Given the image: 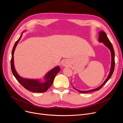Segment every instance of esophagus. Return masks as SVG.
Here are the masks:
<instances>
[{"mask_svg": "<svg viewBox=\"0 0 123 123\" xmlns=\"http://www.w3.org/2000/svg\"><path fill=\"white\" fill-rule=\"evenodd\" d=\"M68 65V63H67V61H64L62 63V65L63 66H67Z\"/></svg>", "mask_w": 123, "mask_h": 123, "instance_id": "34e87169", "label": "esophagus"}]
</instances>
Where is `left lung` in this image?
<instances>
[{"label":"left lung","instance_id":"1","mask_svg":"<svg viewBox=\"0 0 123 123\" xmlns=\"http://www.w3.org/2000/svg\"><path fill=\"white\" fill-rule=\"evenodd\" d=\"M99 41L100 42H102L104 43V44L111 51V56H112V62H111V70L110 72V73L107 77V79L105 81V82L103 83L102 84L99 86V87L97 88L94 89H92L91 90H88V91H81V90H79L76 89L74 87V88L75 90H77L79 92L82 93H89V92H91L95 91H98V90H100L103 86H104L105 84L107 82V81L110 79L111 77L113 72L114 71V68H115V52L114 50L113 47V45L112 43H111L110 41L108 39L106 34L105 32L104 31H100L99 32Z\"/></svg>","mask_w":123,"mask_h":123}]
</instances>
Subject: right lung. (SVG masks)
I'll return each instance as SVG.
<instances>
[{"label": "right lung", "instance_id": "right-lung-1", "mask_svg": "<svg viewBox=\"0 0 123 123\" xmlns=\"http://www.w3.org/2000/svg\"><path fill=\"white\" fill-rule=\"evenodd\" d=\"M22 34L20 37L18 39V40L15 42L13 48L12 50V57L11 59V68L12 72L15 77L16 80L18 82L26 89L32 92H37V93H43L47 91V90L52 85L55 76L60 71V68L59 66H56L46 75L45 76V81L44 83L40 82L39 80H34V79H24L22 78L19 76L16 72V70L14 66V60H13V54L14 52L15 49V48L17 45L20 40L21 37L22 36Z\"/></svg>", "mask_w": 123, "mask_h": 123}]
</instances>
